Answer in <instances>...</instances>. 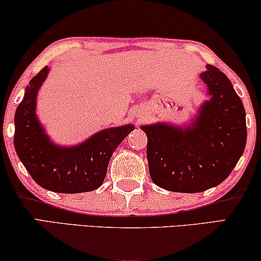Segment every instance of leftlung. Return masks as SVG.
Here are the masks:
<instances>
[{
	"instance_id": "left-lung-1",
	"label": "left lung",
	"mask_w": 261,
	"mask_h": 261,
	"mask_svg": "<svg viewBox=\"0 0 261 261\" xmlns=\"http://www.w3.org/2000/svg\"><path fill=\"white\" fill-rule=\"evenodd\" d=\"M209 101L188 127L141 126L147 135L149 176L159 188L174 192L205 191L229 176L245 151L246 113L226 74L213 65L199 74Z\"/></svg>"
}]
</instances>
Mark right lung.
<instances>
[{
    "instance_id": "add662e5",
    "label": "right lung",
    "mask_w": 261,
    "mask_h": 261,
    "mask_svg": "<svg viewBox=\"0 0 261 261\" xmlns=\"http://www.w3.org/2000/svg\"><path fill=\"white\" fill-rule=\"evenodd\" d=\"M48 71L49 67L45 66L32 78L17 106L14 117L17 156L35 183L46 190L60 194L96 190L105 180L114 151L135 127L107 128L70 147L53 144L35 114L38 90Z\"/></svg>"
}]
</instances>
